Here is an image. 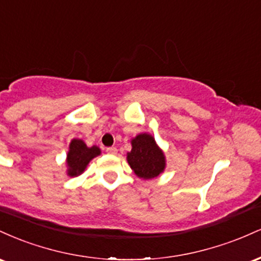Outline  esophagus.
<instances>
[{"label": "esophagus", "instance_id": "34e87169", "mask_svg": "<svg viewBox=\"0 0 261 261\" xmlns=\"http://www.w3.org/2000/svg\"><path fill=\"white\" fill-rule=\"evenodd\" d=\"M107 153L116 154V153H118V149H116V147H108L107 148Z\"/></svg>", "mask_w": 261, "mask_h": 261}]
</instances>
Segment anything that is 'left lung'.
I'll return each mask as SVG.
<instances>
[{"label":"left lung","mask_w":261,"mask_h":261,"mask_svg":"<svg viewBox=\"0 0 261 261\" xmlns=\"http://www.w3.org/2000/svg\"><path fill=\"white\" fill-rule=\"evenodd\" d=\"M130 152H127V163L139 178L153 179L166 168V157L158 147L153 136L149 134H140L131 140Z\"/></svg>","instance_id":"1"}]
</instances>
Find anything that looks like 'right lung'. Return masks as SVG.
<instances>
[{"instance_id": "1", "label": "right lung", "mask_w": 261, "mask_h": 261, "mask_svg": "<svg viewBox=\"0 0 261 261\" xmlns=\"http://www.w3.org/2000/svg\"><path fill=\"white\" fill-rule=\"evenodd\" d=\"M100 154V148L97 146L88 147L82 140L73 139L68 148L66 164H67V175L79 176L85 172L88 163L93 158Z\"/></svg>"}]
</instances>
